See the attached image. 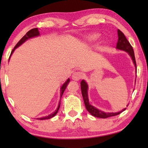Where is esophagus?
<instances>
[{
  "mask_svg": "<svg viewBox=\"0 0 148 148\" xmlns=\"http://www.w3.org/2000/svg\"><path fill=\"white\" fill-rule=\"evenodd\" d=\"M83 74L81 72H75L73 74L72 79L74 81H79L82 78Z\"/></svg>",
  "mask_w": 148,
  "mask_h": 148,
  "instance_id": "esophagus-1",
  "label": "esophagus"
}]
</instances>
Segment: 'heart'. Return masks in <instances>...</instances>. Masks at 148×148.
I'll list each match as a JSON object with an SVG mask.
<instances>
[{
  "label": "heart",
  "mask_w": 148,
  "mask_h": 148,
  "mask_svg": "<svg viewBox=\"0 0 148 148\" xmlns=\"http://www.w3.org/2000/svg\"><path fill=\"white\" fill-rule=\"evenodd\" d=\"M100 37V34L98 33L91 34L86 37V41L88 42H92L97 40Z\"/></svg>",
  "instance_id": "heart-1"
}]
</instances>
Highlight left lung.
Wrapping results in <instances>:
<instances>
[{"instance_id": "1", "label": "left lung", "mask_w": 148, "mask_h": 148, "mask_svg": "<svg viewBox=\"0 0 148 148\" xmlns=\"http://www.w3.org/2000/svg\"><path fill=\"white\" fill-rule=\"evenodd\" d=\"M118 42H117L116 44V48L119 50H124V51L128 52V54L130 55V56L132 58L133 63L135 64V69H136V73H137V65H136V61H135V54H134V51H133V47L129 43V42L127 40V39L125 37L124 34L123 33L121 30L118 29ZM88 86L87 84V83L85 82L84 80H82L81 82V90H82V94L83 98H84V104L85 106H86V108L87 110L90 113L92 116L95 117H98V118H102V119H106L108 118V117L116 116V115H118L121 114V112H123V111L125 110L124 108L120 112H104L103 111H101L100 110H98V108H96V107L93 106L91 105L90 103H89V100H88Z\"/></svg>"}]
</instances>
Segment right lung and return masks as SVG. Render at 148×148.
<instances>
[{"label":"right lung","instance_id":"add662e5","mask_svg":"<svg viewBox=\"0 0 148 148\" xmlns=\"http://www.w3.org/2000/svg\"><path fill=\"white\" fill-rule=\"evenodd\" d=\"M39 35H40V32H39V31H38V28H34V29H32L31 30H29V32H27V33H26L25 35L21 39L19 40V42H18V43L16 44V46H15V47H14L13 50L11 51V55H10V57H11V54H13V52H14V50H15L17 47H19L20 45H21V44H23V42H25L26 41V40H28V39H29V38L36 37V36H38ZM10 57H9V58H10ZM69 82H70V79H68L65 82V83H64V84L62 86L61 88H60V97H62V94H63L64 91L66 89V86H67V85H68L69 83ZM60 102H59V104H58V108L55 110V112H53L51 114L48 115V116H47L42 117V118H38L37 119H40V120H44V119H49L50 118H52V117L54 116L56 114H57V112H58V109H59V108H60Z\"/></svg>","mask_w":148,"mask_h":148}]
</instances>
